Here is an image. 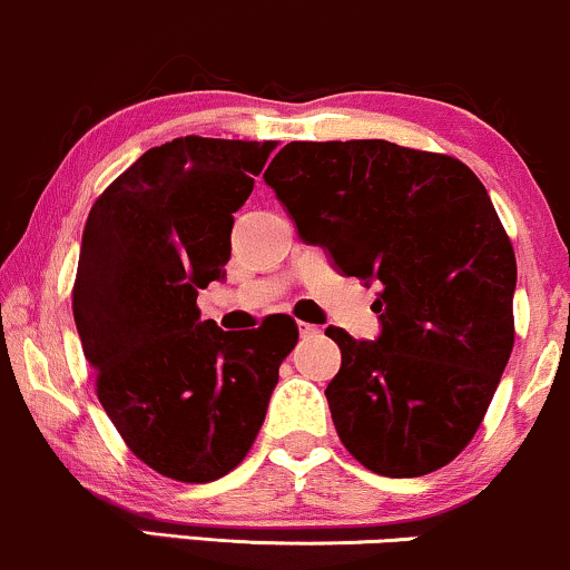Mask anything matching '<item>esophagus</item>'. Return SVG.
I'll return each instance as SVG.
<instances>
[{
  "instance_id": "34e87169",
  "label": "esophagus",
  "mask_w": 570,
  "mask_h": 570,
  "mask_svg": "<svg viewBox=\"0 0 570 570\" xmlns=\"http://www.w3.org/2000/svg\"><path fill=\"white\" fill-rule=\"evenodd\" d=\"M297 328H299V337H313V334H318V326L305 324V321H299Z\"/></svg>"
}]
</instances>
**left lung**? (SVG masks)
<instances>
[{
	"label": "left lung",
	"instance_id": "1",
	"mask_svg": "<svg viewBox=\"0 0 570 570\" xmlns=\"http://www.w3.org/2000/svg\"><path fill=\"white\" fill-rule=\"evenodd\" d=\"M265 183L345 276L380 281V340L326 328L342 351L326 387L342 445L376 475L445 468L515 345V252L483 183L454 156L387 140L289 142Z\"/></svg>",
	"mask_w": 570,
	"mask_h": 570
}]
</instances>
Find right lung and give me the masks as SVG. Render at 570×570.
Masks as SVG:
<instances>
[{"label":"right lung","mask_w":570,"mask_h":570,"mask_svg":"<svg viewBox=\"0 0 570 570\" xmlns=\"http://www.w3.org/2000/svg\"><path fill=\"white\" fill-rule=\"evenodd\" d=\"M273 148L175 137L95 198L81 233L71 303L95 393L127 449L173 481L209 483L244 462L297 345L292 318L223 332L196 305L225 278L233 212Z\"/></svg>","instance_id":"add662e5"}]
</instances>
